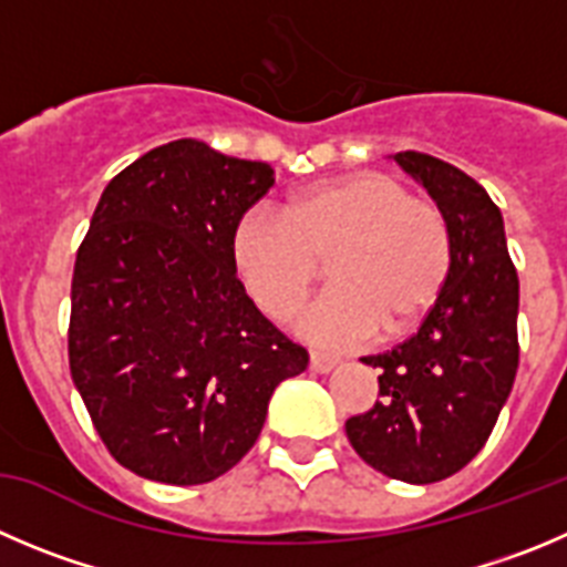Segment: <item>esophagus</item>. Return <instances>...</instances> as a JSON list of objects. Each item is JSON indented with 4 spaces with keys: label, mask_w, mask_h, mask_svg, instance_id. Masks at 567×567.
<instances>
[{
    "label": "esophagus",
    "mask_w": 567,
    "mask_h": 567,
    "mask_svg": "<svg viewBox=\"0 0 567 567\" xmlns=\"http://www.w3.org/2000/svg\"><path fill=\"white\" fill-rule=\"evenodd\" d=\"M338 358L336 355H327V352H310V369L313 372H330V369L338 367Z\"/></svg>",
    "instance_id": "1"
}]
</instances>
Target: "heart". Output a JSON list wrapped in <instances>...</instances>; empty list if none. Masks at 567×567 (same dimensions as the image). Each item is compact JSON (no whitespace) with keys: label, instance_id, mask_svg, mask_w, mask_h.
I'll list each match as a JSON object with an SVG mask.
<instances>
[{"label":"heart","instance_id":"heart-1","mask_svg":"<svg viewBox=\"0 0 567 567\" xmlns=\"http://www.w3.org/2000/svg\"><path fill=\"white\" fill-rule=\"evenodd\" d=\"M327 259L332 288L296 319L310 341L358 347L414 330L453 268L442 206L383 171H355L296 193L282 212L251 206L231 229V262L268 319L301 305Z\"/></svg>","mask_w":567,"mask_h":567}]
</instances>
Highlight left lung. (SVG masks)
<instances>
[{"label": "left lung", "mask_w": 567, "mask_h": 567, "mask_svg": "<svg viewBox=\"0 0 567 567\" xmlns=\"http://www.w3.org/2000/svg\"><path fill=\"white\" fill-rule=\"evenodd\" d=\"M396 162L451 220L453 268L414 336L361 358L378 369V403L349 416L347 436L389 478L433 484L478 456L509 396L520 282L501 209L475 178L427 153H396Z\"/></svg>", "instance_id": "left-lung-1"}]
</instances>
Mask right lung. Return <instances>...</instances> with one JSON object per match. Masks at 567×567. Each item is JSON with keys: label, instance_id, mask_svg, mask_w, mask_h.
<instances>
[{"label": "right lung", "instance_id": "right-lung-1", "mask_svg": "<svg viewBox=\"0 0 567 567\" xmlns=\"http://www.w3.org/2000/svg\"><path fill=\"white\" fill-rule=\"evenodd\" d=\"M271 184L266 162L176 140L100 195L72 274L69 372L111 456L142 478L229 473L274 389L308 369L231 262V229Z\"/></svg>", "mask_w": 567, "mask_h": 567}]
</instances>
